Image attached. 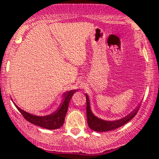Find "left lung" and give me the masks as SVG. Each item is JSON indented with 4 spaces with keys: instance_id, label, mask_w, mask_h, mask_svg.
I'll return each mask as SVG.
<instances>
[{
    "instance_id": "obj_1",
    "label": "left lung",
    "mask_w": 159,
    "mask_h": 159,
    "mask_svg": "<svg viewBox=\"0 0 159 159\" xmlns=\"http://www.w3.org/2000/svg\"><path fill=\"white\" fill-rule=\"evenodd\" d=\"M86 95V102H87V119H88V125H89V128L93 131H98V132H104V131H111V130L116 129L118 128L121 127V126L124 125L125 124L131 121L134 115L137 114L138 111H139L140 105H138L131 113L126 115L125 117L120 119L115 120V121H107V120L101 119V118H98L97 116L93 114L91 111V106H90V101L89 95L85 94Z\"/></svg>"
}]
</instances>
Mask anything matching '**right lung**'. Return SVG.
<instances>
[{
	"instance_id": "1",
	"label": "right lung",
	"mask_w": 159,
	"mask_h": 159,
	"mask_svg": "<svg viewBox=\"0 0 159 159\" xmlns=\"http://www.w3.org/2000/svg\"><path fill=\"white\" fill-rule=\"evenodd\" d=\"M78 91V90H71V91H66V92L64 93L63 100H62V102L61 103L58 108L55 111L51 113V115H45V116H38V115H32V114L22 110L17 105H15V103L14 104L16 108L23 115L24 118L31 124L40 126V127L46 129H60L63 125L70 98L73 96V94Z\"/></svg>"
}]
</instances>
